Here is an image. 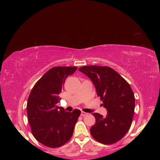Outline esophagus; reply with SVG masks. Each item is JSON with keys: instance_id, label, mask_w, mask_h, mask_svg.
I'll list each match as a JSON object with an SVG mask.
<instances>
[{"instance_id": "obj_1", "label": "esophagus", "mask_w": 160, "mask_h": 160, "mask_svg": "<svg viewBox=\"0 0 160 160\" xmlns=\"http://www.w3.org/2000/svg\"><path fill=\"white\" fill-rule=\"evenodd\" d=\"M88 113H86V112H84V111H82L81 113V116H85V115H88Z\"/></svg>"}]
</instances>
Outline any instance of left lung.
Listing matches in <instances>:
<instances>
[{
    "label": "left lung",
    "instance_id": "1",
    "mask_svg": "<svg viewBox=\"0 0 160 160\" xmlns=\"http://www.w3.org/2000/svg\"><path fill=\"white\" fill-rule=\"evenodd\" d=\"M79 71L88 76L107 109L105 118L94 113L95 123L90 129L93 138L109 145L118 142L129 131L134 114L135 97L130 85L118 72L109 67L89 65Z\"/></svg>",
    "mask_w": 160,
    "mask_h": 160
}]
</instances>
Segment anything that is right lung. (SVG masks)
<instances>
[{
  "label": "right lung",
  "mask_w": 160,
  "mask_h": 160,
  "mask_svg": "<svg viewBox=\"0 0 160 160\" xmlns=\"http://www.w3.org/2000/svg\"><path fill=\"white\" fill-rule=\"evenodd\" d=\"M76 67H55L42 75L28 96L27 111L33 136L49 148H59L71 139L81 111L67 112L59 107L62 87Z\"/></svg>",
  "instance_id": "1"
}]
</instances>
